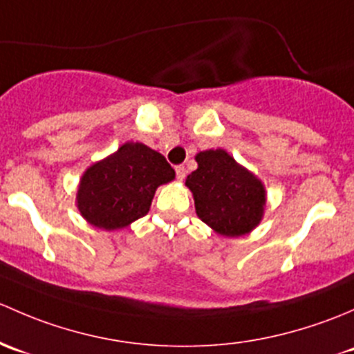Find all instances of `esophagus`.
I'll list each match as a JSON object with an SVG mask.
<instances>
[{"instance_id": "obj_1", "label": "esophagus", "mask_w": 354, "mask_h": 354, "mask_svg": "<svg viewBox=\"0 0 354 354\" xmlns=\"http://www.w3.org/2000/svg\"><path fill=\"white\" fill-rule=\"evenodd\" d=\"M185 174H187V170H185L184 165H177L176 167V176H177L178 180H184Z\"/></svg>"}]
</instances>
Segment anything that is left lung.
Instances as JSON below:
<instances>
[{
	"label": "left lung",
	"instance_id": "8db88e82",
	"mask_svg": "<svg viewBox=\"0 0 354 354\" xmlns=\"http://www.w3.org/2000/svg\"><path fill=\"white\" fill-rule=\"evenodd\" d=\"M196 162L198 169L189 174L185 185L201 221L223 236L252 232L264 218L268 201L261 178L223 148L199 151Z\"/></svg>",
	"mask_w": 354,
	"mask_h": 354
}]
</instances>
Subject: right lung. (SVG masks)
<instances>
[{"label": "right lung", "instance_id": "obj_1", "mask_svg": "<svg viewBox=\"0 0 354 354\" xmlns=\"http://www.w3.org/2000/svg\"><path fill=\"white\" fill-rule=\"evenodd\" d=\"M176 178L162 153L127 141L80 178L76 207L92 227L114 232L150 211L156 189Z\"/></svg>", "mask_w": 354, "mask_h": 354}]
</instances>
